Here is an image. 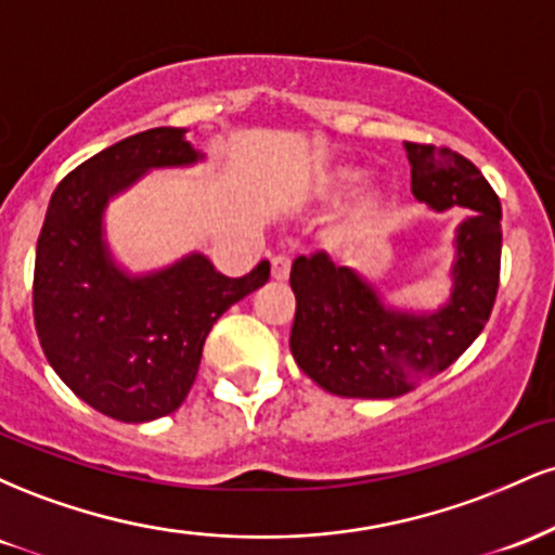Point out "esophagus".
Here are the masks:
<instances>
[{
  "mask_svg": "<svg viewBox=\"0 0 555 555\" xmlns=\"http://www.w3.org/2000/svg\"><path fill=\"white\" fill-rule=\"evenodd\" d=\"M289 266H292L289 258L276 256V258L271 260V276L276 279V282H284V279L289 276Z\"/></svg>",
  "mask_w": 555,
  "mask_h": 555,
  "instance_id": "1",
  "label": "esophagus"
}]
</instances>
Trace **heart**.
<instances>
[{"mask_svg": "<svg viewBox=\"0 0 555 555\" xmlns=\"http://www.w3.org/2000/svg\"><path fill=\"white\" fill-rule=\"evenodd\" d=\"M362 177L365 175H362L360 167H352V164H336V167H328L321 177H318V195H321L323 201H339V197L352 193V190L358 188ZM384 201L386 197L378 188H367L358 203V219H371V216L380 214Z\"/></svg>", "mask_w": 555, "mask_h": 555, "instance_id": "1", "label": "heart"}]
</instances>
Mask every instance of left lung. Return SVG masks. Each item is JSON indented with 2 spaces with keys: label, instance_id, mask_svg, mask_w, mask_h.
<instances>
[{
  "label": "left lung",
  "instance_id": "8db88e82",
  "mask_svg": "<svg viewBox=\"0 0 555 555\" xmlns=\"http://www.w3.org/2000/svg\"><path fill=\"white\" fill-rule=\"evenodd\" d=\"M412 195L433 211L469 208L454 232L451 295L438 310H401L371 279L326 253L292 263L297 310L289 349L299 371L349 399H393L451 365L486 328L499 292L501 203L473 162L404 143Z\"/></svg>",
  "mask_w": 555,
  "mask_h": 555
}]
</instances>
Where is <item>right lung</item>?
<instances>
[{
	"label": "right lung",
	"mask_w": 555,
	"mask_h": 555,
	"mask_svg": "<svg viewBox=\"0 0 555 555\" xmlns=\"http://www.w3.org/2000/svg\"><path fill=\"white\" fill-rule=\"evenodd\" d=\"M184 127H154L109 145L56 184L36 245L34 318L43 354L101 415L149 423L188 397L214 323L269 282V260L240 279L190 253L167 269L130 273L104 237L112 197L151 169L193 167Z\"/></svg>",
	"instance_id": "add662e5"
}]
</instances>
